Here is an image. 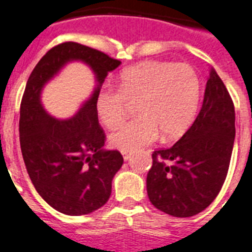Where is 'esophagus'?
<instances>
[{"label":"esophagus","instance_id":"34e87169","mask_svg":"<svg viewBox=\"0 0 252 252\" xmlns=\"http://www.w3.org/2000/svg\"><path fill=\"white\" fill-rule=\"evenodd\" d=\"M122 154H123V158H124V160H128V159L130 158L129 151H122Z\"/></svg>","mask_w":252,"mask_h":252}]
</instances>
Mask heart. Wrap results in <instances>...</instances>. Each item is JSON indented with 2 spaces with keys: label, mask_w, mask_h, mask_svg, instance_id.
Masks as SVG:
<instances>
[{
  "label": "heart",
  "mask_w": 252,
  "mask_h": 252,
  "mask_svg": "<svg viewBox=\"0 0 252 252\" xmlns=\"http://www.w3.org/2000/svg\"><path fill=\"white\" fill-rule=\"evenodd\" d=\"M199 94V79L191 66L149 61L124 69L118 88L102 87L95 110L102 124L112 128L124 120L130 103L138 102L137 112L141 116L110 134L114 149L134 151L154 142L159 132L165 140L183 136L195 119Z\"/></svg>",
  "instance_id": "obj_1"
}]
</instances>
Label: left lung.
<instances>
[{
	"label": "left lung",
	"instance_id": "obj_1",
	"mask_svg": "<svg viewBox=\"0 0 252 252\" xmlns=\"http://www.w3.org/2000/svg\"><path fill=\"white\" fill-rule=\"evenodd\" d=\"M234 122L232 97L211 68L193 126L173 146L153 153L146 188L154 207L175 218H190L214 202L228 175Z\"/></svg>",
	"mask_w": 252,
	"mask_h": 252
}]
</instances>
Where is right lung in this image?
Here are the masks:
<instances>
[{
    "instance_id": "obj_1",
    "label": "right lung",
    "mask_w": 252,
    "mask_h": 252,
    "mask_svg": "<svg viewBox=\"0 0 252 252\" xmlns=\"http://www.w3.org/2000/svg\"><path fill=\"white\" fill-rule=\"evenodd\" d=\"M81 60L96 73L98 85L76 116L54 120L40 106V89L67 62ZM120 61L97 49L67 41L55 45L36 64L20 102V149L30 179L42 199L69 216L101 208L123 165L118 150H103L106 134L98 123L95 98L107 73Z\"/></svg>"
}]
</instances>
